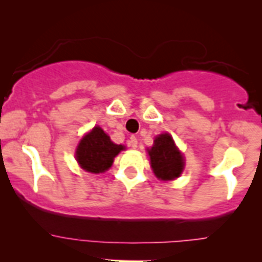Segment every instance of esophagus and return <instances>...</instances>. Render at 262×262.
Masks as SVG:
<instances>
[{
  "instance_id": "34e87169",
  "label": "esophagus",
  "mask_w": 262,
  "mask_h": 262,
  "mask_svg": "<svg viewBox=\"0 0 262 262\" xmlns=\"http://www.w3.org/2000/svg\"><path fill=\"white\" fill-rule=\"evenodd\" d=\"M128 145L131 148L138 147V139H136L135 136H131V138H129V140H128Z\"/></svg>"
}]
</instances>
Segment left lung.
I'll return each mask as SVG.
<instances>
[{
	"instance_id": "obj_1",
	"label": "left lung",
	"mask_w": 262,
	"mask_h": 262,
	"mask_svg": "<svg viewBox=\"0 0 262 262\" xmlns=\"http://www.w3.org/2000/svg\"><path fill=\"white\" fill-rule=\"evenodd\" d=\"M148 155L155 174L160 180H174L182 173L184 157L168 134H161L155 139L154 147L148 149Z\"/></svg>"
}]
</instances>
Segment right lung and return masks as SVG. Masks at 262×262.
Wrapping results in <instances>:
<instances>
[{
    "mask_svg": "<svg viewBox=\"0 0 262 262\" xmlns=\"http://www.w3.org/2000/svg\"><path fill=\"white\" fill-rule=\"evenodd\" d=\"M122 149H124L123 145L114 144L101 127H94L78 144L76 157L81 168L88 172L102 173L110 168Z\"/></svg>",
    "mask_w": 262,
    "mask_h": 262,
    "instance_id": "right-lung-1",
    "label": "right lung"
}]
</instances>
